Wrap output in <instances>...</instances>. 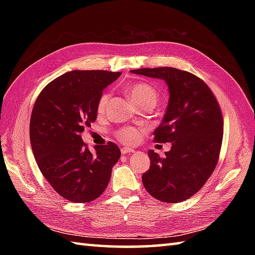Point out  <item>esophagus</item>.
<instances>
[{
    "label": "esophagus",
    "instance_id": "34e87169",
    "mask_svg": "<svg viewBox=\"0 0 255 255\" xmlns=\"http://www.w3.org/2000/svg\"><path fill=\"white\" fill-rule=\"evenodd\" d=\"M134 152V150L132 148H127V147H124L122 148V153L123 154H126V153H132Z\"/></svg>",
    "mask_w": 255,
    "mask_h": 255
}]
</instances>
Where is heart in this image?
I'll use <instances>...</instances> for the list:
<instances>
[{
  "label": "heart",
  "instance_id": "heart-1",
  "mask_svg": "<svg viewBox=\"0 0 255 255\" xmlns=\"http://www.w3.org/2000/svg\"><path fill=\"white\" fill-rule=\"evenodd\" d=\"M129 99L137 107L141 105H155L159 99V94L152 85L144 82L133 83L128 88ZM110 93H103L97 102V112L104 113L110 102ZM143 131L133 127H125L117 131L118 139L127 144L137 143L142 137Z\"/></svg>",
  "mask_w": 255,
  "mask_h": 255
}]
</instances>
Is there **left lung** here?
Returning <instances> with one entry per match:
<instances>
[{"instance_id":"1","label":"left lung","mask_w":255,"mask_h":255,"mask_svg":"<svg viewBox=\"0 0 255 255\" xmlns=\"http://www.w3.org/2000/svg\"><path fill=\"white\" fill-rule=\"evenodd\" d=\"M131 72L164 80L170 93L153 139L171 142L172 147L163 158L148 151L150 169L142 174V183L151 196L161 202H183L205 185L217 165L224 134L220 106L208 85L187 71L162 67Z\"/></svg>"}]
</instances>
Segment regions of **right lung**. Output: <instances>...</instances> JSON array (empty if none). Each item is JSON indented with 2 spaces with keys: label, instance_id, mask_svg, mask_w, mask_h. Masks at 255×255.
<instances>
[{
  "label": "right lung",
  "instance_id": "obj_1",
  "mask_svg": "<svg viewBox=\"0 0 255 255\" xmlns=\"http://www.w3.org/2000/svg\"><path fill=\"white\" fill-rule=\"evenodd\" d=\"M105 70L70 71L47 84L31 112L29 138L42 175L73 203H89L105 191L121 158L114 142L95 145L92 153L81 133L97 116L103 90L121 77Z\"/></svg>",
  "mask_w": 255,
  "mask_h": 255
}]
</instances>
